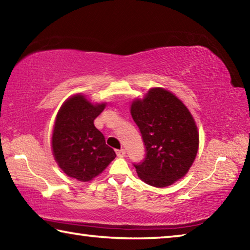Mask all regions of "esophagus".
Here are the masks:
<instances>
[{
	"label": "esophagus",
	"instance_id": "obj_1",
	"mask_svg": "<svg viewBox=\"0 0 250 250\" xmlns=\"http://www.w3.org/2000/svg\"><path fill=\"white\" fill-rule=\"evenodd\" d=\"M117 155L119 156V158H124V156L125 155V149L117 150Z\"/></svg>",
	"mask_w": 250,
	"mask_h": 250
}]
</instances>
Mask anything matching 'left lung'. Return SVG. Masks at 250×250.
<instances>
[{
  "instance_id": "1",
  "label": "left lung",
  "mask_w": 250,
  "mask_h": 250,
  "mask_svg": "<svg viewBox=\"0 0 250 250\" xmlns=\"http://www.w3.org/2000/svg\"><path fill=\"white\" fill-rule=\"evenodd\" d=\"M131 116L140 129L146 158L134 164L145 183L166 188L183 177L196 158L198 132L191 112L172 92L152 88L131 104Z\"/></svg>"
}]
</instances>
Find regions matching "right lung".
I'll list each match as a JSON object with an SVG mask.
<instances>
[{"label": "right lung", "mask_w": 250, "mask_h": 250, "mask_svg": "<svg viewBox=\"0 0 250 250\" xmlns=\"http://www.w3.org/2000/svg\"><path fill=\"white\" fill-rule=\"evenodd\" d=\"M104 107L79 94L67 99L57 113L52 137L54 158L62 172L78 181H91L116 158L94 125Z\"/></svg>", "instance_id": "obj_1"}]
</instances>
